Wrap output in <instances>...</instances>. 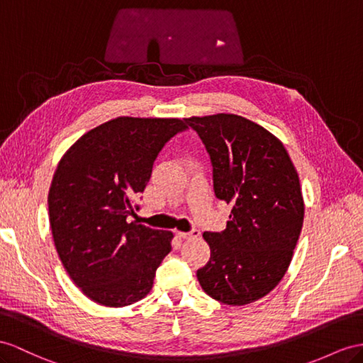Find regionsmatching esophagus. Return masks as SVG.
Here are the masks:
<instances>
[{
  "label": "esophagus",
  "instance_id": "1",
  "mask_svg": "<svg viewBox=\"0 0 363 363\" xmlns=\"http://www.w3.org/2000/svg\"><path fill=\"white\" fill-rule=\"evenodd\" d=\"M199 235H201V231L196 228L189 231V233H185V231H178V236L184 238V239H194V238H199Z\"/></svg>",
  "mask_w": 363,
  "mask_h": 363
}]
</instances>
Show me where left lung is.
<instances>
[{
  "label": "left lung",
  "mask_w": 363,
  "mask_h": 363,
  "mask_svg": "<svg viewBox=\"0 0 363 363\" xmlns=\"http://www.w3.org/2000/svg\"><path fill=\"white\" fill-rule=\"evenodd\" d=\"M206 144L213 185L231 203L227 228L206 231L210 261L198 281L213 299L240 306L262 299L282 281L303 224V198L281 139L233 113L185 118Z\"/></svg>",
  "instance_id": "1"
}]
</instances>
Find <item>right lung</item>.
<instances>
[{"instance_id":"obj_1","label":"right lung","mask_w":363,"mask_h":363,"mask_svg":"<svg viewBox=\"0 0 363 363\" xmlns=\"http://www.w3.org/2000/svg\"><path fill=\"white\" fill-rule=\"evenodd\" d=\"M184 128L179 118L118 116L89 130L61 157L49 190L52 236L67 274L90 301L121 308L150 293L173 233L128 216L157 153Z\"/></svg>"}]
</instances>
